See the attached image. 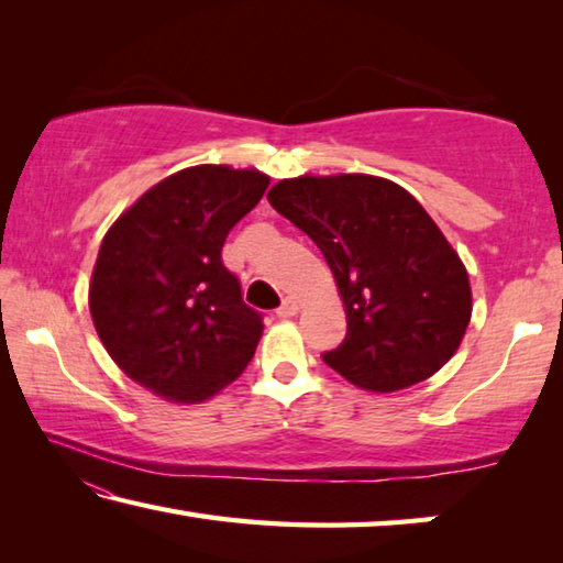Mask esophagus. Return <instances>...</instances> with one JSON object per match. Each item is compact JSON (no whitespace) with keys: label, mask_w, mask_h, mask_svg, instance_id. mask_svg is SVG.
<instances>
[{"label":"esophagus","mask_w":563,"mask_h":563,"mask_svg":"<svg viewBox=\"0 0 563 563\" xmlns=\"http://www.w3.org/2000/svg\"><path fill=\"white\" fill-rule=\"evenodd\" d=\"M298 310H300V305L295 302L292 298H288V300H283V305L278 308V318H283V320L295 318V316H298Z\"/></svg>","instance_id":"1"}]
</instances>
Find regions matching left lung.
<instances>
[{"instance_id": "obj_1", "label": "left lung", "mask_w": 563, "mask_h": 563, "mask_svg": "<svg viewBox=\"0 0 563 563\" xmlns=\"http://www.w3.org/2000/svg\"><path fill=\"white\" fill-rule=\"evenodd\" d=\"M271 206L325 255L347 335L322 355L347 383L395 393L432 377L472 318L464 263L402 186L365 174L278 180Z\"/></svg>"}]
</instances>
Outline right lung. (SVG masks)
<instances>
[{"label": "right lung", "mask_w": 563, "mask_h": 563, "mask_svg": "<svg viewBox=\"0 0 563 563\" xmlns=\"http://www.w3.org/2000/svg\"><path fill=\"white\" fill-rule=\"evenodd\" d=\"M268 184L255 168H184L148 188L103 235L89 310L103 347L133 383L196 405L251 362L263 318L243 302L221 247Z\"/></svg>", "instance_id": "right-lung-1"}]
</instances>
